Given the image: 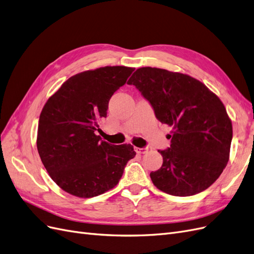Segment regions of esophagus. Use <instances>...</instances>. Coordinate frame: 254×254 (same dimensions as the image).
Here are the masks:
<instances>
[{"label": "esophagus", "mask_w": 254, "mask_h": 254, "mask_svg": "<svg viewBox=\"0 0 254 254\" xmlns=\"http://www.w3.org/2000/svg\"><path fill=\"white\" fill-rule=\"evenodd\" d=\"M135 151H136L137 153H146V152L148 151V148H147V147H142V148L136 147V148H135Z\"/></svg>", "instance_id": "34e87169"}]
</instances>
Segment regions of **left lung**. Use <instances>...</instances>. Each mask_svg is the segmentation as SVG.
Segmentation results:
<instances>
[{
    "label": "left lung",
    "mask_w": 254,
    "mask_h": 254,
    "mask_svg": "<svg viewBox=\"0 0 254 254\" xmlns=\"http://www.w3.org/2000/svg\"><path fill=\"white\" fill-rule=\"evenodd\" d=\"M127 83L174 129L170 147L158 150L163 164L150 173L152 183L180 197L211 187L228 163L232 141V123L220 99L199 80L163 68H137Z\"/></svg>",
    "instance_id": "1"
}]
</instances>
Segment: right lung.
I'll use <instances>...</instances> for the list:
<instances>
[{
    "label": "right lung",
    "instance_id": "obj_1",
    "mask_svg": "<svg viewBox=\"0 0 254 254\" xmlns=\"http://www.w3.org/2000/svg\"><path fill=\"white\" fill-rule=\"evenodd\" d=\"M133 71L118 65L76 74L44 105L38 152L51 178L66 193L81 198L104 194L117 186L134 158L133 146L112 145L95 134L111 96Z\"/></svg>",
    "mask_w": 254,
    "mask_h": 254
}]
</instances>
